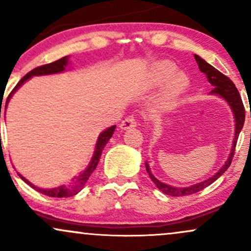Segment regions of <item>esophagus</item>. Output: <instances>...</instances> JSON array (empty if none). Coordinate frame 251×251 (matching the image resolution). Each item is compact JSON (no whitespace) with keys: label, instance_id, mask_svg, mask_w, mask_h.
<instances>
[{"label":"esophagus","instance_id":"34e87169","mask_svg":"<svg viewBox=\"0 0 251 251\" xmlns=\"http://www.w3.org/2000/svg\"><path fill=\"white\" fill-rule=\"evenodd\" d=\"M134 127H137V120H135V118L133 116L127 117L126 119L123 120L122 124H120V128L122 129H131Z\"/></svg>","mask_w":251,"mask_h":251}]
</instances>
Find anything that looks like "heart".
<instances>
[{
    "mask_svg": "<svg viewBox=\"0 0 251 251\" xmlns=\"http://www.w3.org/2000/svg\"><path fill=\"white\" fill-rule=\"evenodd\" d=\"M177 66L170 60H160L155 62L149 72V82L152 86H159L170 80L166 92L169 100L175 99L189 86V77L184 73H177Z\"/></svg>",
    "mask_w": 251,
    "mask_h": 251,
    "instance_id": "heart-1",
    "label": "heart"
}]
</instances>
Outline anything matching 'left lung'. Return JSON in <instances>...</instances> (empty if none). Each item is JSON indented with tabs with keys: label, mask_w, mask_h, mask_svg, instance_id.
Segmentation results:
<instances>
[{
	"label": "left lung",
	"mask_w": 251,
	"mask_h": 251,
	"mask_svg": "<svg viewBox=\"0 0 251 251\" xmlns=\"http://www.w3.org/2000/svg\"><path fill=\"white\" fill-rule=\"evenodd\" d=\"M195 59L196 61H197V65L198 67H200L201 73L205 74L208 81L211 83V86L214 87V89L210 92V94H216V96H220L221 98H223V99L229 103V106L231 107L232 112H234L235 123H236L235 138H234V142H232V148H231V151H230L229 157H227L226 162L224 163V165L222 166L220 171H218L217 174H215L214 176H211V177L208 178V179L201 181V183L194 184V185L188 186V188H175V186L162 183V181L158 180L157 178L152 175V172L150 171L149 164L146 163L145 164L146 171H148V174L150 176V178L152 179V181L155 184V186H157V188L162 192H164L165 195L172 196V197H181V196H188V195L196 194V192L198 191H201L203 189L208 188L209 185H211L216 179H218V178H220L221 176L226 171L227 168L230 166V164L232 162V157H234V153H235V148H236V143H237V139H238V134H240L241 129L243 128L244 120H246V109H244L240 93H238L237 88L235 87V83L232 82L226 75H224V74L221 73L220 71H217L215 67H212L211 65H209V63L206 62L205 60L201 59V56L195 55Z\"/></svg>",
	"instance_id": "obj_1"
}]
</instances>
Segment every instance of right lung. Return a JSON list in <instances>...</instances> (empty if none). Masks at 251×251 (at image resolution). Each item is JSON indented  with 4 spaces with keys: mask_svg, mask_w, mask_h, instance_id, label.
Segmentation results:
<instances>
[{
    "mask_svg": "<svg viewBox=\"0 0 251 251\" xmlns=\"http://www.w3.org/2000/svg\"><path fill=\"white\" fill-rule=\"evenodd\" d=\"M67 66H68V56H65V57H61V59L56 60V61H54L51 63H47V65H43V66H40V67L34 68L33 71L29 72V73L25 74V75L22 77L21 80H20L19 83H17L15 87H14L13 91H11V93L7 98V101H5V108H7V105H8V102H9L11 96H13L17 89L21 87V86L24 85V83L27 81L28 79H30L31 76L50 75V74L61 73V72L66 70V67H67ZM1 108H2V106H1ZM0 118H1V109H0ZM116 127L117 126L113 125L100 133L99 137H98V142L96 145V150H94V154H93V157H92V160H91V163H89L88 168L86 169L82 174H80L79 176H77V177H74L72 185H70V186L61 185V186H57V188H54V189H40V188H37V186L33 185L29 180L25 179L24 176H21L19 174L20 178H21L24 181H25L28 185H30L31 188L35 189L36 191L41 192V194L46 195V196H50V197L62 198V197H72V196L76 195L77 192H80V190L83 188V185L86 184V181L88 180L89 176L93 174V171L96 170L98 163H99V160H100V157H101L102 150L106 146V144L108 143V140L111 139L112 135H113V132H114V129H116Z\"/></svg>",
    "mask_w": 251,
    "mask_h": 251,
    "instance_id": "1",
    "label": "right lung"
}]
</instances>
